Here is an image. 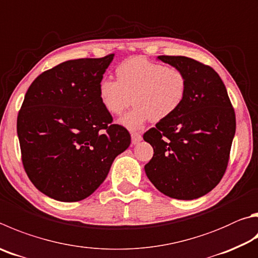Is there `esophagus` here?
<instances>
[{
	"instance_id": "1",
	"label": "esophagus",
	"mask_w": 258,
	"mask_h": 258,
	"mask_svg": "<svg viewBox=\"0 0 258 258\" xmlns=\"http://www.w3.org/2000/svg\"><path fill=\"white\" fill-rule=\"evenodd\" d=\"M131 137H132V144H138L140 141H142V135L139 132H132Z\"/></svg>"
}]
</instances>
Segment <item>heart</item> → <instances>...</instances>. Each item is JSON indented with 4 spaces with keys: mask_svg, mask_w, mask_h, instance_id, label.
Masks as SVG:
<instances>
[{
    "mask_svg": "<svg viewBox=\"0 0 258 258\" xmlns=\"http://www.w3.org/2000/svg\"><path fill=\"white\" fill-rule=\"evenodd\" d=\"M188 91V79L179 69L144 57H132L116 69V81L104 78L98 86L101 105L118 116L131 102L135 106L119 119L128 130H138L149 120L160 121L180 108Z\"/></svg>",
    "mask_w": 258,
    "mask_h": 258,
    "instance_id": "heart-1",
    "label": "heart"
}]
</instances>
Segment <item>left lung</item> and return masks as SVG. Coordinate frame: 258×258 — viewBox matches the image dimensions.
<instances>
[{"instance_id": "1", "label": "left lung", "mask_w": 258, "mask_h": 258, "mask_svg": "<svg viewBox=\"0 0 258 258\" xmlns=\"http://www.w3.org/2000/svg\"><path fill=\"white\" fill-rule=\"evenodd\" d=\"M158 58L186 74L188 91L175 114L144 133L154 152L145 174L169 198L199 199L226 172L236 132L235 109L221 78L209 65L186 56Z\"/></svg>"}]
</instances>
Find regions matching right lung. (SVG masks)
<instances>
[{"label": "right lung", "mask_w": 258, "mask_h": 258, "mask_svg": "<svg viewBox=\"0 0 258 258\" xmlns=\"http://www.w3.org/2000/svg\"><path fill=\"white\" fill-rule=\"evenodd\" d=\"M114 58L70 59L37 77L18 114L21 160L32 184L60 202L90 196L131 144L101 105L98 86Z\"/></svg>", "instance_id": "add662e5"}]
</instances>
